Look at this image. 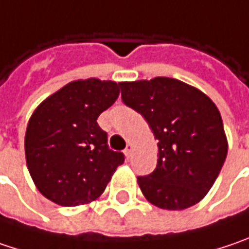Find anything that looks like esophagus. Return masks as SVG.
Listing matches in <instances>:
<instances>
[{
	"mask_svg": "<svg viewBox=\"0 0 249 249\" xmlns=\"http://www.w3.org/2000/svg\"><path fill=\"white\" fill-rule=\"evenodd\" d=\"M124 154L126 158H129V156H131V154H132V145H131V143H128V145H126V148L124 149Z\"/></svg>",
	"mask_w": 249,
	"mask_h": 249,
	"instance_id": "34e87169",
	"label": "esophagus"
}]
</instances>
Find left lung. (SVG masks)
Listing matches in <instances>:
<instances>
[{
  "label": "left lung",
  "instance_id": "8db88e82",
  "mask_svg": "<svg viewBox=\"0 0 249 249\" xmlns=\"http://www.w3.org/2000/svg\"><path fill=\"white\" fill-rule=\"evenodd\" d=\"M125 106L139 112L158 139L159 159L138 184L156 207L184 210L207 195L227 156L220 111L200 90L176 79L120 83Z\"/></svg>",
  "mask_w": 249,
  "mask_h": 249
}]
</instances>
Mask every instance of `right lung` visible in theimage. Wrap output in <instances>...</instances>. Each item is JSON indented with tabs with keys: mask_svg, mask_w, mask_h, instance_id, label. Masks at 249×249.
Listing matches in <instances>:
<instances>
[{
	"mask_svg": "<svg viewBox=\"0 0 249 249\" xmlns=\"http://www.w3.org/2000/svg\"><path fill=\"white\" fill-rule=\"evenodd\" d=\"M118 95L115 81H71L32 114L25 135L26 165L45 197L73 207L101 196L125 159L108 148L107 132L97 124Z\"/></svg>",
	"mask_w": 249,
	"mask_h": 249,
	"instance_id": "add662e5",
	"label": "right lung"
}]
</instances>
